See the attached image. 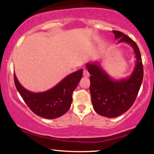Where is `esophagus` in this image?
<instances>
[{"label":"esophagus","instance_id":"esophagus-1","mask_svg":"<svg viewBox=\"0 0 154 154\" xmlns=\"http://www.w3.org/2000/svg\"><path fill=\"white\" fill-rule=\"evenodd\" d=\"M83 76H84V77H89L90 74H89V72H88V70L84 69V71H83Z\"/></svg>","mask_w":154,"mask_h":154}]
</instances>
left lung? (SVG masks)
<instances>
[{
  "label": "left lung",
  "instance_id": "left-lung-1",
  "mask_svg": "<svg viewBox=\"0 0 154 154\" xmlns=\"http://www.w3.org/2000/svg\"><path fill=\"white\" fill-rule=\"evenodd\" d=\"M118 43H126L133 48L135 66L130 77L119 80L112 79L98 61L88 63L86 68L91 74L90 91L95 112L108 118L118 116L132 106L137 97L143 78V68L140 50L128 35L113 31Z\"/></svg>",
  "mask_w": 154,
  "mask_h": 154
}]
</instances>
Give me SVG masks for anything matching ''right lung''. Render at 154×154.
<instances>
[{
    "label": "right lung",
    "instance_id": "obj_1",
    "mask_svg": "<svg viewBox=\"0 0 154 154\" xmlns=\"http://www.w3.org/2000/svg\"><path fill=\"white\" fill-rule=\"evenodd\" d=\"M82 71L79 69L67 75L56 86L41 93H32L24 88L15 74L14 83L19 94L32 112L45 119H56L69 109L72 93L82 78Z\"/></svg>",
    "mask_w": 154,
    "mask_h": 154
}]
</instances>
